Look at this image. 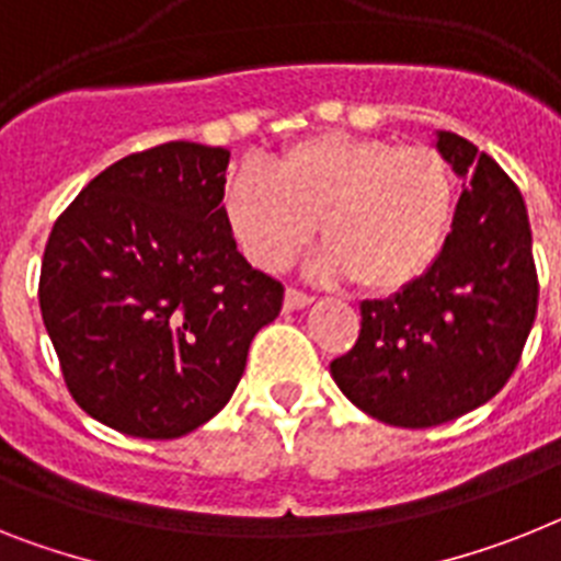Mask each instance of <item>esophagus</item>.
<instances>
[{
    "instance_id": "1",
    "label": "esophagus",
    "mask_w": 561,
    "mask_h": 561,
    "mask_svg": "<svg viewBox=\"0 0 561 561\" xmlns=\"http://www.w3.org/2000/svg\"><path fill=\"white\" fill-rule=\"evenodd\" d=\"M313 302V296H308V294H302V290H296V288H288L285 290V310H302V308H308V305Z\"/></svg>"
}]
</instances>
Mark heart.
<instances>
[{
  "label": "heart",
  "instance_id": "obj_1",
  "mask_svg": "<svg viewBox=\"0 0 561 561\" xmlns=\"http://www.w3.org/2000/svg\"><path fill=\"white\" fill-rule=\"evenodd\" d=\"M222 214L251 265L285 271L319 225L317 276H351L379 296L411 288L436 265L456 214L448 159L427 145L319 134L282 150L271 171L228 179Z\"/></svg>",
  "mask_w": 561,
  "mask_h": 561
}]
</instances>
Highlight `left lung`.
<instances>
[{
    "mask_svg": "<svg viewBox=\"0 0 561 561\" xmlns=\"http://www.w3.org/2000/svg\"><path fill=\"white\" fill-rule=\"evenodd\" d=\"M436 150L465 187L448 242L411 288L359 305V339L331 362L339 390L397 427L442 425L496 397L539 299L519 187L459 134L439 130Z\"/></svg>",
    "mask_w": 561,
    "mask_h": 561,
    "instance_id": "left-lung-1",
    "label": "left lung"
}]
</instances>
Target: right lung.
I'll return each instance as SVG.
<instances>
[{
    "instance_id": "obj_1",
    "label": "right lung",
    "mask_w": 561,
    "mask_h": 561,
    "mask_svg": "<svg viewBox=\"0 0 561 561\" xmlns=\"http://www.w3.org/2000/svg\"><path fill=\"white\" fill-rule=\"evenodd\" d=\"M230 150L168 142L88 182L45 244L39 308L88 416L176 439L222 411L285 288L222 214Z\"/></svg>"
}]
</instances>
